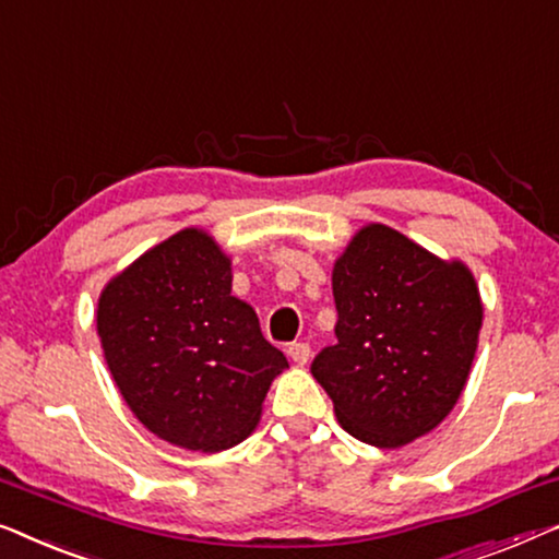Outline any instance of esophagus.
<instances>
[{
    "label": "esophagus",
    "instance_id": "34e87169",
    "mask_svg": "<svg viewBox=\"0 0 559 559\" xmlns=\"http://www.w3.org/2000/svg\"><path fill=\"white\" fill-rule=\"evenodd\" d=\"M288 357L296 361V365H306V361H309V357H311V349H309V344L306 342H294L288 347Z\"/></svg>",
    "mask_w": 559,
    "mask_h": 559
}]
</instances>
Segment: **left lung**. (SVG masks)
<instances>
[{
    "instance_id": "obj_1",
    "label": "left lung",
    "mask_w": 559,
    "mask_h": 559,
    "mask_svg": "<svg viewBox=\"0 0 559 559\" xmlns=\"http://www.w3.org/2000/svg\"><path fill=\"white\" fill-rule=\"evenodd\" d=\"M336 344L311 374L349 436L400 448L443 423L466 388L484 306L474 273L388 225H365L332 271Z\"/></svg>"
}]
</instances>
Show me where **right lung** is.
Here are the masks:
<instances>
[{
    "mask_svg": "<svg viewBox=\"0 0 559 559\" xmlns=\"http://www.w3.org/2000/svg\"><path fill=\"white\" fill-rule=\"evenodd\" d=\"M230 258L187 227L106 283L98 336L126 405L144 428L187 451L238 445L288 367L253 306L233 294Z\"/></svg>",
    "mask_w": 559,
    "mask_h": 559,
    "instance_id": "1",
    "label": "right lung"
}]
</instances>
